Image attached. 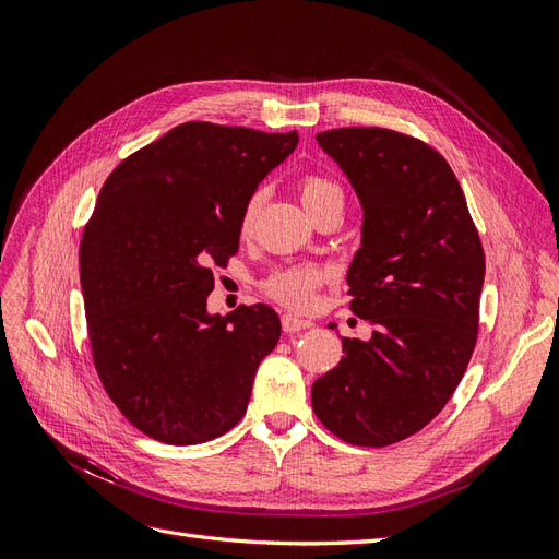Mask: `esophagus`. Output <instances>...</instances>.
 Listing matches in <instances>:
<instances>
[{
    "label": "esophagus",
    "instance_id": "1",
    "mask_svg": "<svg viewBox=\"0 0 559 559\" xmlns=\"http://www.w3.org/2000/svg\"><path fill=\"white\" fill-rule=\"evenodd\" d=\"M310 326H312V319H308V317H300V314H294V312L282 314V329L286 333H296V331L310 329Z\"/></svg>",
    "mask_w": 559,
    "mask_h": 559
}]
</instances>
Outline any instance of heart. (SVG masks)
Here are the masks:
<instances>
[{
  "mask_svg": "<svg viewBox=\"0 0 559 559\" xmlns=\"http://www.w3.org/2000/svg\"><path fill=\"white\" fill-rule=\"evenodd\" d=\"M300 202L302 207L308 210V214H314L319 210H324L329 205H345V193L341 186H337L333 179L321 177V175H308L298 186ZM261 193L251 195L249 202L245 205L242 212V222H240V233L249 235L253 228V222H257V214L261 207ZM321 270L314 265H294V267H284L277 270L275 275H270L265 282V292L277 298L284 306L292 308H308L317 286L321 282Z\"/></svg>",
  "mask_w": 559,
  "mask_h": 559,
  "instance_id": "heart-1",
  "label": "heart"
}]
</instances>
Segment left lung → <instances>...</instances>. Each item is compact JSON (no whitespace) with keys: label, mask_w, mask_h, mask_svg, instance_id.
Returning a JSON list of instances; mask_svg holds the SVG:
<instances>
[{"label":"left lung","mask_w":559,"mask_h":559,"mask_svg":"<svg viewBox=\"0 0 559 559\" xmlns=\"http://www.w3.org/2000/svg\"><path fill=\"white\" fill-rule=\"evenodd\" d=\"M361 205L352 310L376 324L312 384V408L354 445L403 441L443 411L476 347L485 253L448 160L384 128L317 134ZM335 329V324H329ZM337 331V329H335Z\"/></svg>","instance_id":"obj_1"}]
</instances>
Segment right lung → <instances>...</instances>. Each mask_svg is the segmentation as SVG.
Instances as JSON below:
<instances>
[{"label":"right lung","instance_id":"add662e5","mask_svg":"<svg viewBox=\"0 0 559 559\" xmlns=\"http://www.w3.org/2000/svg\"><path fill=\"white\" fill-rule=\"evenodd\" d=\"M296 144V132L181 123L97 195L79 251L93 361L118 411L156 441L205 443L247 413L282 324L265 302L212 314V265L238 251L245 205Z\"/></svg>","mask_w":559,"mask_h":559}]
</instances>
